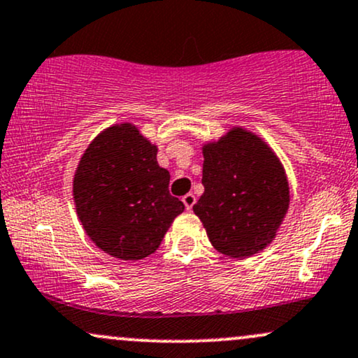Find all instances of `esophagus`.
Returning <instances> with one entry per match:
<instances>
[{"label": "esophagus", "mask_w": 358, "mask_h": 358, "mask_svg": "<svg viewBox=\"0 0 358 358\" xmlns=\"http://www.w3.org/2000/svg\"><path fill=\"white\" fill-rule=\"evenodd\" d=\"M182 200H183L185 207H187V210H192V207L196 202V199H195V195H193V193H187V195H185Z\"/></svg>", "instance_id": "obj_1"}]
</instances>
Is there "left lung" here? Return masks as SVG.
Segmentation results:
<instances>
[{
  "label": "left lung",
  "instance_id": "1",
  "mask_svg": "<svg viewBox=\"0 0 358 358\" xmlns=\"http://www.w3.org/2000/svg\"><path fill=\"white\" fill-rule=\"evenodd\" d=\"M203 195L193 205L212 245L249 257L273 241L289 205L276 155L256 134L236 127L203 148Z\"/></svg>",
  "mask_w": 358,
  "mask_h": 358
}]
</instances>
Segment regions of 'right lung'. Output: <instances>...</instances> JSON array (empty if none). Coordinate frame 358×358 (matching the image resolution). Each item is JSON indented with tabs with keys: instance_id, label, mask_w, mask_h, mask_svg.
<instances>
[{
	"instance_id": "right-lung-1",
	"label": "right lung",
	"mask_w": 358,
	"mask_h": 358,
	"mask_svg": "<svg viewBox=\"0 0 358 358\" xmlns=\"http://www.w3.org/2000/svg\"><path fill=\"white\" fill-rule=\"evenodd\" d=\"M156 146L131 124L106 129L90 143L73 178L77 215L109 256L138 261L153 254L183 202L170 193V173Z\"/></svg>"
}]
</instances>
